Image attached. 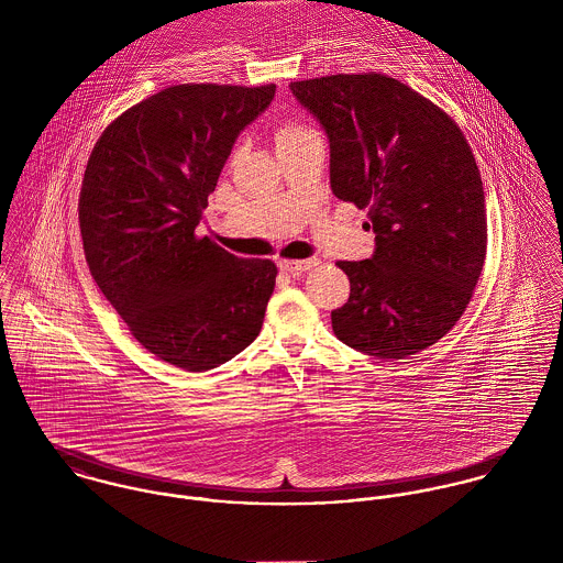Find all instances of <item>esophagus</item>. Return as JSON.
<instances>
[{"label":"esophagus","mask_w":563,"mask_h":563,"mask_svg":"<svg viewBox=\"0 0 563 563\" xmlns=\"http://www.w3.org/2000/svg\"><path fill=\"white\" fill-rule=\"evenodd\" d=\"M321 260L319 257H310V260H279V268L290 273V275H301L314 266H319Z\"/></svg>","instance_id":"obj_1"}]
</instances>
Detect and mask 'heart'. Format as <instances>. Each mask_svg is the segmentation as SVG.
<instances>
[{
  "label": "heart",
  "instance_id": "obj_1",
  "mask_svg": "<svg viewBox=\"0 0 563 563\" xmlns=\"http://www.w3.org/2000/svg\"><path fill=\"white\" fill-rule=\"evenodd\" d=\"M312 134H317L312 128L290 121V123H284V125L277 128V132H275V143H277V147H282V145H290V143H295V141H301V139H306V136H312Z\"/></svg>",
  "mask_w": 563,
  "mask_h": 563
}]
</instances>
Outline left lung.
Segmentation results:
<instances>
[{
    "instance_id": "obj_1",
    "label": "left lung",
    "mask_w": 563,
    "mask_h": 563,
    "mask_svg": "<svg viewBox=\"0 0 563 563\" xmlns=\"http://www.w3.org/2000/svg\"><path fill=\"white\" fill-rule=\"evenodd\" d=\"M329 139L338 199L368 208L371 260L338 262L349 301L331 312L338 340L379 360L413 355L462 319L482 275V175L460 125L384 74L290 81Z\"/></svg>"
}]
</instances>
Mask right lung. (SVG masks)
I'll list each match as a JSON object with an SVG mask.
<instances>
[{"label":"right lung","mask_w":563,"mask_h":563,"mask_svg":"<svg viewBox=\"0 0 563 563\" xmlns=\"http://www.w3.org/2000/svg\"><path fill=\"white\" fill-rule=\"evenodd\" d=\"M275 84H177L117 117L81 179L86 264L132 335L162 362L201 373L260 333L271 260H244L197 225L242 130Z\"/></svg>","instance_id":"right-lung-1"}]
</instances>
